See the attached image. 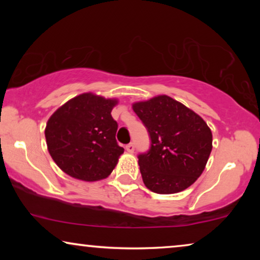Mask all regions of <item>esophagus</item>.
Returning a JSON list of instances; mask_svg holds the SVG:
<instances>
[{
  "mask_svg": "<svg viewBox=\"0 0 260 260\" xmlns=\"http://www.w3.org/2000/svg\"><path fill=\"white\" fill-rule=\"evenodd\" d=\"M125 149H126L127 152H134L135 151V144L129 143L127 145H125Z\"/></svg>",
  "mask_w": 260,
  "mask_h": 260,
  "instance_id": "34e87169",
  "label": "esophagus"
}]
</instances>
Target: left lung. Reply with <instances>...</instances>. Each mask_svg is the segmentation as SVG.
I'll return each instance as SVG.
<instances>
[{
  "label": "left lung",
  "mask_w": 260,
  "mask_h": 260,
  "mask_svg": "<svg viewBox=\"0 0 260 260\" xmlns=\"http://www.w3.org/2000/svg\"><path fill=\"white\" fill-rule=\"evenodd\" d=\"M133 109L150 136L149 150L138 155L145 187L175 194L191 186L212 151V131L205 120L168 95L135 103Z\"/></svg>",
  "instance_id": "8db88e82"
}]
</instances>
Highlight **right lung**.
I'll use <instances>...</instances> for the list:
<instances>
[{"label": "right lung", "instance_id": "right-lung-1", "mask_svg": "<svg viewBox=\"0 0 260 260\" xmlns=\"http://www.w3.org/2000/svg\"><path fill=\"white\" fill-rule=\"evenodd\" d=\"M117 99L83 93L65 103L48 119L47 148L60 169L83 181L108 177L124 149L116 141L118 124L111 111Z\"/></svg>", "mask_w": 260, "mask_h": 260}]
</instances>
